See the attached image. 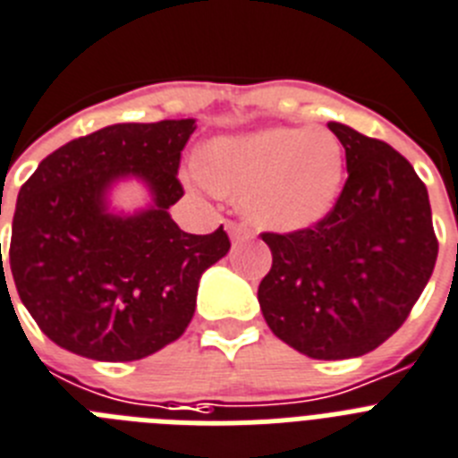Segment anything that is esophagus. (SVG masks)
Masks as SVG:
<instances>
[{
	"instance_id": "esophagus-1",
	"label": "esophagus",
	"mask_w": 458,
	"mask_h": 458,
	"mask_svg": "<svg viewBox=\"0 0 458 458\" xmlns=\"http://www.w3.org/2000/svg\"><path fill=\"white\" fill-rule=\"evenodd\" d=\"M226 232H229V236H232L233 243H238V241H248V238H252V232H250L248 226L238 225V222H226Z\"/></svg>"
}]
</instances>
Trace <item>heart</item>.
<instances>
[{"mask_svg": "<svg viewBox=\"0 0 458 458\" xmlns=\"http://www.w3.org/2000/svg\"><path fill=\"white\" fill-rule=\"evenodd\" d=\"M194 171L217 197L241 199L255 226L294 233L334 210L345 182V148L331 129L264 127L203 143Z\"/></svg>", "mask_w": 458, "mask_h": 458, "instance_id": "b5f03b06", "label": "heart"}]
</instances>
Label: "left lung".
<instances>
[{
  "mask_svg": "<svg viewBox=\"0 0 458 458\" xmlns=\"http://www.w3.org/2000/svg\"><path fill=\"white\" fill-rule=\"evenodd\" d=\"M347 181L319 225L261 233L273 267L259 283L273 334L310 359L361 357L401 329L437 259L431 203L412 164L385 140L329 123Z\"/></svg>",
  "mask_w": 458,
  "mask_h": 458,
  "instance_id": "8db88e82",
  "label": "left lung"
}]
</instances>
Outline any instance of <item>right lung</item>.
I'll list each match as a JSON object with an SVG mask.
<instances>
[{
  "instance_id": "add662e5",
  "label": "right lung",
  "mask_w": 458,
  "mask_h": 458,
  "mask_svg": "<svg viewBox=\"0 0 458 458\" xmlns=\"http://www.w3.org/2000/svg\"><path fill=\"white\" fill-rule=\"evenodd\" d=\"M194 129L191 117L111 124L57 148L21 187L11 273L55 345L97 361H136L185 334L203 271L232 248L222 226L197 236L169 215L185 194L178 166ZM129 177L147 185L151 203L113 214L107 194Z\"/></svg>"
}]
</instances>
